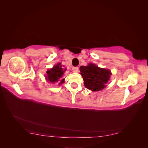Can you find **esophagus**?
<instances>
[{
	"label": "esophagus",
	"mask_w": 148,
	"mask_h": 148,
	"mask_svg": "<svg viewBox=\"0 0 148 148\" xmlns=\"http://www.w3.org/2000/svg\"><path fill=\"white\" fill-rule=\"evenodd\" d=\"M72 70L74 73H77L78 71V67H73L72 69Z\"/></svg>",
	"instance_id": "1"
}]
</instances>
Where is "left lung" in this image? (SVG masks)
I'll list each match as a JSON object with an SVG mask.
<instances>
[{"label": "left lung", "instance_id": "left-lung-1", "mask_svg": "<svg viewBox=\"0 0 148 148\" xmlns=\"http://www.w3.org/2000/svg\"><path fill=\"white\" fill-rule=\"evenodd\" d=\"M79 70L84 86L92 91H99L104 89L112 75L109 70L99 68L94 64L81 66Z\"/></svg>", "mask_w": 148, "mask_h": 148}]
</instances>
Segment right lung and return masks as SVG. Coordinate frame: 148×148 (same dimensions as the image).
Listing matches in <instances>:
<instances>
[{
	"label": "right lung",
	"instance_id": "1",
	"mask_svg": "<svg viewBox=\"0 0 148 148\" xmlns=\"http://www.w3.org/2000/svg\"><path fill=\"white\" fill-rule=\"evenodd\" d=\"M60 63H58L53 68L49 69L46 71L47 77L46 79H47V82L51 83H56L59 82V84H61L65 82V78H64L63 75L66 69H63Z\"/></svg>",
	"mask_w": 148,
	"mask_h": 148
}]
</instances>
